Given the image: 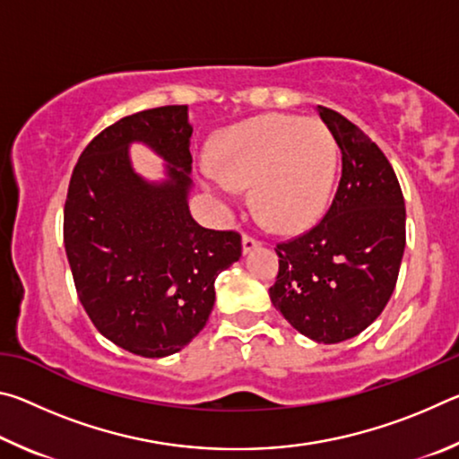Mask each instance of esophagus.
Segmentation results:
<instances>
[{
    "mask_svg": "<svg viewBox=\"0 0 459 459\" xmlns=\"http://www.w3.org/2000/svg\"><path fill=\"white\" fill-rule=\"evenodd\" d=\"M261 243L255 237H251V235H243V253L247 255V253H251L253 248H257Z\"/></svg>",
    "mask_w": 459,
    "mask_h": 459,
    "instance_id": "obj_1",
    "label": "esophagus"
}]
</instances>
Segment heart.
<instances>
[{"label": "heart", "instance_id": "1", "mask_svg": "<svg viewBox=\"0 0 459 459\" xmlns=\"http://www.w3.org/2000/svg\"><path fill=\"white\" fill-rule=\"evenodd\" d=\"M338 145L317 119L269 113L229 127L216 142L202 184L222 208L253 186L257 212L281 232H299L324 214L333 188Z\"/></svg>", "mask_w": 459, "mask_h": 459}]
</instances>
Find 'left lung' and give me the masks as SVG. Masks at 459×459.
I'll return each mask as SVG.
<instances>
[{
    "instance_id": "1",
    "label": "left lung",
    "mask_w": 459,
    "mask_h": 459,
    "mask_svg": "<svg viewBox=\"0 0 459 459\" xmlns=\"http://www.w3.org/2000/svg\"><path fill=\"white\" fill-rule=\"evenodd\" d=\"M342 152V178L324 219L279 243L269 298L295 330L336 344L367 330L397 285L405 200L380 147L352 121L317 107Z\"/></svg>"
}]
</instances>
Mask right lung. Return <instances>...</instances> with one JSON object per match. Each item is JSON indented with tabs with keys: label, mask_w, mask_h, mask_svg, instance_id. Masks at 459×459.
Returning a JSON list of instances; mask_svg holds the SVG:
<instances>
[{
	"label": "right lung",
	"mask_w": 459,
	"mask_h": 459,
	"mask_svg": "<svg viewBox=\"0 0 459 459\" xmlns=\"http://www.w3.org/2000/svg\"><path fill=\"white\" fill-rule=\"evenodd\" d=\"M188 107L123 117L84 147L65 204V248L76 293L113 344L161 359L192 342L214 306V279L238 261L240 235L192 219ZM169 161L164 183L130 168L128 143Z\"/></svg>",
	"instance_id": "right-lung-1"
}]
</instances>
